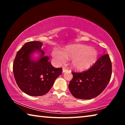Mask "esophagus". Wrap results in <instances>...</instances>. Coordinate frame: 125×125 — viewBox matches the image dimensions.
I'll return each mask as SVG.
<instances>
[{"instance_id": "esophagus-1", "label": "esophagus", "mask_w": 125, "mask_h": 125, "mask_svg": "<svg viewBox=\"0 0 125 125\" xmlns=\"http://www.w3.org/2000/svg\"><path fill=\"white\" fill-rule=\"evenodd\" d=\"M66 71H68V69H66V68H62V72L63 73H64V72H66Z\"/></svg>"}]
</instances>
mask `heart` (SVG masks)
Instances as JSON below:
<instances>
[{"instance_id": "b5f03b06", "label": "heart", "mask_w": 125, "mask_h": 125, "mask_svg": "<svg viewBox=\"0 0 125 125\" xmlns=\"http://www.w3.org/2000/svg\"><path fill=\"white\" fill-rule=\"evenodd\" d=\"M52 56L59 63H64L66 58L71 59V65L78 70H84L89 68L95 62L98 52L94 48L83 44H75L65 48L64 52L54 49Z\"/></svg>"}]
</instances>
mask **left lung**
Returning a JSON list of instances; mask_svg holds the SVG:
<instances>
[{
	"label": "left lung",
	"mask_w": 125,
	"mask_h": 125,
	"mask_svg": "<svg viewBox=\"0 0 125 125\" xmlns=\"http://www.w3.org/2000/svg\"><path fill=\"white\" fill-rule=\"evenodd\" d=\"M72 73L73 78L68 86L72 94L78 99L90 100L100 94L109 83L112 62L109 54H105L88 71Z\"/></svg>",
	"instance_id": "obj_1"
}]
</instances>
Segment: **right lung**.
<instances>
[{
    "label": "right lung",
    "instance_id": "add662e5",
    "mask_svg": "<svg viewBox=\"0 0 125 125\" xmlns=\"http://www.w3.org/2000/svg\"><path fill=\"white\" fill-rule=\"evenodd\" d=\"M42 42L33 41L24 44L17 53L13 64V72L16 82L24 93L31 96L47 94L55 80L62 73L61 68L53 67L49 57L44 56ZM39 52L38 59L32 57Z\"/></svg>",
    "mask_w": 125,
    "mask_h": 125
}]
</instances>
